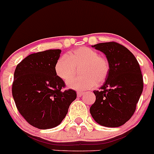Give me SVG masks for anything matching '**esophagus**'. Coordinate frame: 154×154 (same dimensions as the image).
<instances>
[{"label":"esophagus","instance_id":"1","mask_svg":"<svg viewBox=\"0 0 154 154\" xmlns=\"http://www.w3.org/2000/svg\"><path fill=\"white\" fill-rule=\"evenodd\" d=\"M85 94V92H82V91H78L77 92V96H79V97H80V96H82V95Z\"/></svg>","mask_w":154,"mask_h":154}]
</instances>
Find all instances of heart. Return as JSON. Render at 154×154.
Listing matches in <instances>:
<instances>
[{"mask_svg": "<svg viewBox=\"0 0 154 154\" xmlns=\"http://www.w3.org/2000/svg\"><path fill=\"white\" fill-rule=\"evenodd\" d=\"M81 65L82 75L68 80L66 85L69 88L76 90L93 88L97 82H104L110 72V64L105 57L99 55L93 49L82 47L70 52L67 57L62 56L57 61L55 74L61 80L66 81L74 74L75 67Z\"/></svg>", "mask_w": 154, "mask_h": 154, "instance_id": "obj_1", "label": "heart"}]
</instances>
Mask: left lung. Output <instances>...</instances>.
I'll return each instance as SVG.
<instances>
[{"instance_id": "left-lung-1", "label": "left lung", "mask_w": 154, "mask_h": 154, "mask_svg": "<svg viewBox=\"0 0 154 154\" xmlns=\"http://www.w3.org/2000/svg\"><path fill=\"white\" fill-rule=\"evenodd\" d=\"M106 55L110 72L100 90H94L96 101L90 107L98 124L122 126L134 115L143 90V79L137 60L129 50L116 42L92 46Z\"/></svg>"}]
</instances>
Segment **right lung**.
Masks as SVG:
<instances>
[{
    "label": "right lung",
    "instance_id": "right-lung-1",
    "mask_svg": "<svg viewBox=\"0 0 154 154\" xmlns=\"http://www.w3.org/2000/svg\"><path fill=\"white\" fill-rule=\"evenodd\" d=\"M61 50L32 53L17 65L12 96L17 109L29 124L50 129L61 124L75 99V90H62L63 80L56 75L55 65Z\"/></svg>",
    "mask_w": 154,
    "mask_h": 154
}]
</instances>
